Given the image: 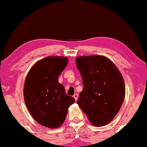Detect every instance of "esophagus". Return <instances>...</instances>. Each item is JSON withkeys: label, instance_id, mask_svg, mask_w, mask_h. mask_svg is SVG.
I'll return each instance as SVG.
<instances>
[{"label": "esophagus", "instance_id": "esophagus-1", "mask_svg": "<svg viewBox=\"0 0 147 147\" xmlns=\"http://www.w3.org/2000/svg\"><path fill=\"white\" fill-rule=\"evenodd\" d=\"M73 97L74 98V99H75V100H76H76H78V94H74V96H73Z\"/></svg>", "mask_w": 147, "mask_h": 147}]
</instances>
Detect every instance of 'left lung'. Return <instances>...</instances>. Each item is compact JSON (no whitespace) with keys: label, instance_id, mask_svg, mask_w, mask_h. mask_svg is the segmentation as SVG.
<instances>
[{"label":"left lung","instance_id":"left-lung-1","mask_svg":"<svg viewBox=\"0 0 147 147\" xmlns=\"http://www.w3.org/2000/svg\"><path fill=\"white\" fill-rule=\"evenodd\" d=\"M76 63L84 85L77 104L94 125H107L123 102L125 88L121 74L104 56L78 57Z\"/></svg>","mask_w":147,"mask_h":147}]
</instances>
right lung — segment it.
I'll use <instances>...</instances> for the list:
<instances>
[{
  "label": "right lung",
  "instance_id": "right-lung-1",
  "mask_svg": "<svg viewBox=\"0 0 147 147\" xmlns=\"http://www.w3.org/2000/svg\"><path fill=\"white\" fill-rule=\"evenodd\" d=\"M67 63V57H48L38 61L26 76L24 88L26 105L34 119L46 127L61 126L69 106L75 102L58 81Z\"/></svg>",
  "mask_w": 147,
  "mask_h": 147
}]
</instances>
